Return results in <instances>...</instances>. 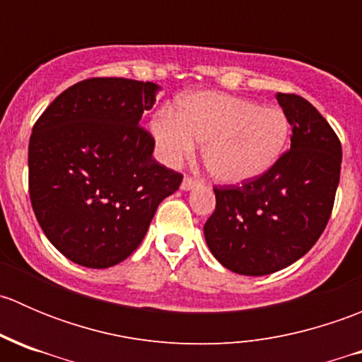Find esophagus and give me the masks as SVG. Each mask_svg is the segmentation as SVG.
Returning <instances> with one entry per match:
<instances>
[{
    "label": "esophagus",
    "mask_w": 362,
    "mask_h": 362,
    "mask_svg": "<svg viewBox=\"0 0 362 362\" xmlns=\"http://www.w3.org/2000/svg\"><path fill=\"white\" fill-rule=\"evenodd\" d=\"M199 184H202V180H199V178H194V177H191V175H187V177L184 178V182H182V189H184V191H189V189L196 187V185H199Z\"/></svg>",
    "instance_id": "obj_1"
}]
</instances>
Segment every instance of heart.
<instances>
[{
    "label": "heart",
    "mask_w": 362,
    "mask_h": 362,
    "mask_svg": "<svg viewBox=\"0 0 362 362\" xmlns=\"http://www.w3.org/2000/svg\"><path fill=\"white\" fill-rule=\"evenodd\" d=\"M160 154L170 163L189 158L204 145L208 173L224 184H242L266 173L289 141V120L275 107L222 93H199L182 100L177 113L152 120Z\"/></svg>",
    "instance_id": "heart-1"
}]
</instances>
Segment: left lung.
Returning a JSON list of instances; mask_svg holds the SVG:
<instances>
[{"label":"left lung","mask_w":362,"mask_h":362,"mask_svg":"<svg viewBox=\"0 0 362 362\" xmlns=\"http://www.w3.org/2000/svg\"><path fill=\"white\" fill-rule=\"evenodd\" d=\"M293 126L291 148L242 185H215L204 224L208 249L240 275L261 276L306 254L329 222L341 170V144L319 110L298 94H276Z\"/></svg>","instance_id":"1"}]
</instances>
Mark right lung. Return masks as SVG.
Segmentation results:
<instances>
[{
  "mask_svg": "<svg viewBox=\"0 0 362 362\" xmlns=\"http://www.w3.org/2000/svg\"><path fill=\"white\" fill-rule=\"evenodd\" d=\"M158 86L87 78L61 93L33 126L29 198L40 228L69 261L110 268L144 240L159 203L184 175L152 158L140 119Z\"/></svg>",
  "mask_w": 362,
  "mask_h": 362,
  "instance_id": "1",
  "label": "right lung"
}]
</instances>
